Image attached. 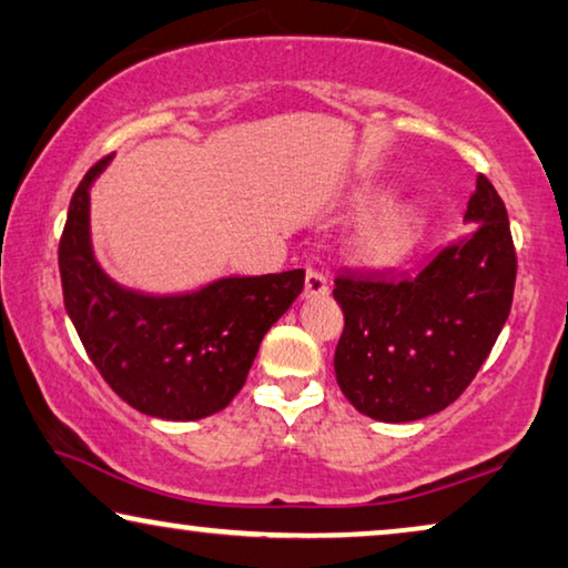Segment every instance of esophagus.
I'll return each instance as SVG.
<instances>
[{
    "mask_svg": "<svg viewBox=\"0 0 568 568\" xmlns=\"http://www.w3.org/2000/svg\"><path fill=\"white\" fill-rule=\"evenodd\" d=\"M328 293V281L321 273H316V270H308L306 273V285H303V295L306 298H324V295Z\"/></svg>",
    "mask_w": 568,
    "mask_h": 568,
    "instance_id": "esophagus-1",
    "label": "esophagus"
}]
</instances>
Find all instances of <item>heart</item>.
<instances>
[{
	"label": "heart",
	"mask_w": 568,
	"mask_h": 568,
	"mask_svg": "<svg viewBox=\"0 0 568 568\" xmlns=\"http://www.w3.org/2000/svg\"><path fill=\"white\" fill-rule=\"evenodd\" d=\"M387 201L385 193L379 191H369L362 193L357 199V206L362 211L375 209L379 203ZM420 236V216L413 211L410 206H397L379 214L377 219H372L362 232L354 240V257L365 265L372 267H390L397 265V262L405 260L413 252V247L418 244Z\"/></svg>",
	"instance_id": "1"
}]
</instances>
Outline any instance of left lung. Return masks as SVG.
<instances>
[{"label": "left lung", "instance_id": "1", "mask_svg": "<svg viewBox=\"0 0 568 568\" xmlns=\"http://www.w3.org/2000/svg\"><path fill=\"white\" fill-rule=\"evenodd\" d=\"M464 222L477 224L416 275L342 273L334 372L354 408L385 423L444 410L493 352L513 306L515 257L503 199L485 175Z\"/></svg>", "mask_w": 568, "mask_h": 568}]
</instances>
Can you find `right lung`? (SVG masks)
<instances>
[{"label": "right lung", "instance_id": "obj_1", "mask_svg": "<svg viewBox=\"0 0 568 568\" xmlns=\"http://www.w3.org/2000/svg\"><path fill=\"white\" fill-rule=\"evenodd\" d=\"M112 155L75 189L58 247L63 303L89 359L134 410L199 420L242 390L262 336L303 291L306 273L222 277L193 293L145 295L99 267L89 232V191Z\"/></svg>", "mask_w": 568, "mask_h": 568}]
</instances>
